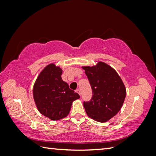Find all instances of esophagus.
Listing matches in <instances>:
<instances>
[{"label": "esophagus", "instance_id": "esophagus-1", "mask_svg": "<svg viewBox=\"0 0 156 156\" xmlns=\"http://www.w3.org/2000/svg\"><path fill=\"white\" fill-rule=\"evenodd\" d=\"M76 92H77V93L79 94V95H80V94H81V93H80V89H76Z\"/></svg>", "mask_w": 156, "mask_h": 156}]
</instances>
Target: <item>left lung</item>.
<instances>
[{
  "instance_id": "8db88e82",
  "label": "left lung",
  "mask_w": 156,
  "mask_h": 156,
  "mask_svg": "<svg viewBox=\"0 0 156 156\" xmlns=\"http://www.w3.org/2000/svg\"><path fill=\"white\" fill-rule=\"evenodd\" d=\"M92 89L91 99L83 105L89 118L105 122L115 116L122 107L126 89L115 69L103 62L93 67H83Z\"/></svg>"
}]
</instances>
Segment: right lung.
<instances>
[{"label": "right lung", "mask_w": 156, "mask_h": 156, "mask_svg": "<svg viewBox=\"0 0 156 156\" xmlns=\"http://www.w3.org/2000/svg\"><path fill=\"white\" fill-rule=\"evenodd\" d=\"M62 71L49 64L37 78L33 88L34 99L41 114L52 120L67 116L72 102L80 98L61 78Z\"/></svg>", "instance_id": "1"}]
</instances>
